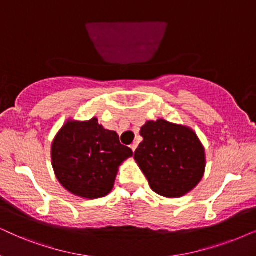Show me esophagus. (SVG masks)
I'll return each mask as SVG.
<instances>
[{
    "instance_id": "esophagus-1",
    "label": "esophagus",
    "mask_w": 256,
    "mask_h": 256,
    "mask_svg": "<svg viewBox=\"0 0 256 256\" xmlns=\"http://www.w3.org/2000/svg\"><path fill=\"white\" fill-rule=\"evenodd\" d=\"M137 146H138V144H137V143H134V144H131V145H130V148H132V151H134V152L136 151V148H137Z\"/></svg>"
}]
</instances>
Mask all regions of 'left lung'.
Listing matches in <instances>:
<instances>
[{"mask_svg": "<svg viewBox=\"0 0 256 256\" xmlns=\"http://www.w3.org/2000/svg\"><path fill=\"white\" fill-rule=\"evenodd\" d=\"M143 142L134 160L158 195L180 197L195 188L204 174V148L195 132L158 119L140 128Z\"/></svg>", "mask_w": 256, "mask_h": 256, "instance_id": "8db88e82", "label": "left lung"}]
</instances>
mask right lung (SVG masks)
Returning a JSON list of instances; mask_svg holds the SVG:
<instances>
[{"label":"right lung","mask_w":256,"mask_h":256,"mask_svg":"<svg viewBox=\"0 0 256 256\" xmlns=\"http://www.w3.org/2000/svg\"><path fill=\"white\" fill-rule=\"evenodd\" d=\"M134 152L105 130L98 119L68 122L52 145V163L64 189L85 198H99L111 192L118 166Z\"/></svg>","instance_id":"1"}]
</instances>
